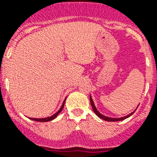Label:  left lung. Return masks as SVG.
Masks as SVG:
<instances>
[{
  "label": "left lung",
  "mask_w": 157,
  "mask_h": 157,
  "mask_svg": "<svg viewBox=\"0 0 157 157\" xmlns=\"http://www.w3.org/2000/svg\"><path fill=\"white\" fill-rule=\"evenodd\" d=\"M90 102H91V105H92V110L94 111V113H95L98 116L99 118H101L102 119H104V120H106V121H111V122H114V121H120V120H124V119H125V118H128L129 116H131L134 113H135V111L133 113H131L130 114H128V115L125 116V117H122V118H109V117H106V116L102 115V114H101L98 111V109H96L95 105H94V103H93V101H92V97L90 96Z\"/></svg>",
  "instance_id": "1"
}]
</instances>
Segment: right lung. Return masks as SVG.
Masks as SVG:
<instances>
[{"mask_svg":"<svg viewBox=\"0 0 157 157\" xmlns=\"http://www.w3.org/2000/svg\"><path fill=\"white\" fill-rule=\"evenodd\" d=\"M64 105H65V101H64V102H63V104H62L61 108L59 109V110L58 112L55 113L54 115L50 116V117H48V118H31L32 120H34V121H39V122H48V121H50V120H52V119H54V118H55L57 116H58V114L59 113L61 112L62 109H63V108H64Z\"/></svg>","mask_w":157,"mask_h":157,"instance_id":"obj_1","label":"right lung"}]
</instances>
